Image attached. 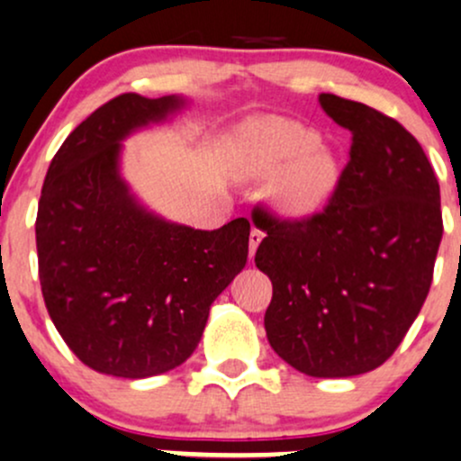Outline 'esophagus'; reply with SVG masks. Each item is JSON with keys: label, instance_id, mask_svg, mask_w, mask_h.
<instances>
[{"label": "esophagus", "instance_id": "34e87169", "mask_svg": "<svg viewBox=\"0 0 461 461\" xmlns=\"http://www.w3.org/2000/svg\"><path fill=\"white\" fill-rule=\"evenodd\" d=\"M262 239H265V234H262L260 230H251V234H249V258H254L256 256V249H258V245H260L262 242Z\"/></svg>", "mask_w": 461, "mask_h": 461}]
</instances>
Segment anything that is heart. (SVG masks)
Instances as JSON below:
<instances>
[{"mask_svg": "<svg viewBox=\"0 0 461 461\" xmlns=\"http://www.w3.org/2000/svg\"><path fill=\"white\" fill-rule=\"evenodd\" d=\"M247 166L254 176H276V203L291 216H308L335 194L341 168L337 157L320 146V135L291 120H267L249 140Z\"/></svg>", "mask_w": 461, "mask_h": 461, "instance_id": "b5f03b06", "label": "heart"}]
</instances>
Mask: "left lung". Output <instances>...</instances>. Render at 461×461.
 <instances>
[{"mask_svg": "<svg viewBox=\"0 0 461 461\" xmlns=\"http://www.w3.org/2000/svg\"><path fill=\"white\" fill-rule=\"evenodd\" d=\"M320 103L352 133L350 159L321 212L265 210L256 267L273 285V350L308 376L343 378L401 346L431 288L444 225L438 176L401 122L335 94Z\"/></svg>", "mask_w": 461, "mask_h": 461, "instance_id": "left-lung-1", "label": "left lung"}]
</instances>
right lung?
Returning <instances> with one entry per match:
<instances>
[{
  "label": "right lung",
  "mask_w": 461,
  "mask_h": 461,
  "mask_svg": "<svg viewBox=\"0 0 461 461\" xmlns=\"http://www.w3.org/2000/svg\"><path fill=\"white\" fill-rule=\"evenodd\" d=\"M181 104L115 95L68 135L43 181L34 230L45 308L69 350L109 376L181 366L249 254L247 219L214 231L173 225L141 210L120 179V140Z\"/></svg>",
  "instance_id": "obj_1"
}]
</instances>
